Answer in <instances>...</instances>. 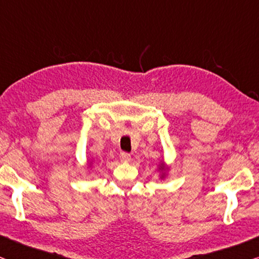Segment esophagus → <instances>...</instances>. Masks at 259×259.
<instances>
[{
	"instance_id": "34e87169",
	"label": "esophagus",
	"mask_w": 259,
	"mask_h": 259,
	"mask_svg": "<svg viewBox=\"0 0 259 259\" xmlns=\"http://www.w3.org/2000/svg\"><path fill=\"white\" fill-rule=\"evenodd\" d=\"M130 154H127V153H120L119 154V158H120V161H123V162H127V161H130Z\"/></svg>"
}]
</instances>
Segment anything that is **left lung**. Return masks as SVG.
<instances>
[{"label":"left lung","instance_id":"obj_1","mask_svg":"<svg viewBox=\"0 0 259 259\" xmlns=\"http://www.w3.org/2000/svg\"><path fill=\"white\" fill-rule=\"evenodd\" d=\"M157 171H158V177H160L161 180H164L165 178L168 177V171H169V167L164 163V160H162L158 162L157 164Z\"/></svg>","mask_w":259,"mask_h":259}]
</instances>
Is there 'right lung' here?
Listing matches in <instances>:
<instances>
[{"mask_svg": "<svg viewBox=\"0 0 259 259\" xmlns=\"http://www.w3.org/2000/svg\"><path fill=\"white\" fill-rule=\"evenodd\" d=\"M94 163H95V160H92V158H91V161L88 160V164H86V165H88L89 170L92 169V164H94Z\"/></svg>", "mask_w": 259, "mask_h": 259, "instance_id": "obj_1", "label": "right lung"}]
</instances>
